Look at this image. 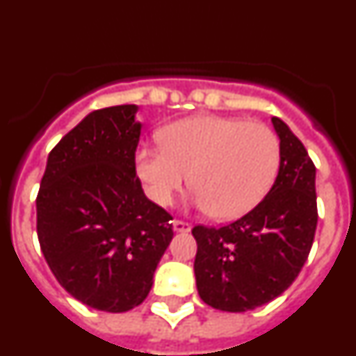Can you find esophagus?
<instances>
[{"label":"esophagus","mask_w":356,"mask_h":356,"mask_svg":"<svg viewBox=\"0 0 356 356\" xmlns=\"http://www.w3.org/2000/svg\"><path fill=\"white\" fill-rule=\"evenodd\" d=\"M172 228H175V232H178V234H187V232H191L193 225L187 221H180V219H176V221L172 222Z\"/></svg>","instance_id":"esophagus-1"}]
</instances>
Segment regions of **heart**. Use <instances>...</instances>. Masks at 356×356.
Masks as SVG:
<instances>
[{"label":"heart","mask_w":356,"mask_h":356,"mask_svg":"<svg viewBox=\"0 0 356 356\" xmlns=\"http://www.w3.org/2000/svg\"><path fill=\"white\" fill-rule=\"evenodd\" d=\"M162 146L140 147L135 168L159 205L188 184L194 203L217 219H237L267 196L280 169L278 135L257 121L194 115L160 130Z\"/></svg>","instance_id":"1"}]
</instances>
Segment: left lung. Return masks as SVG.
I'll list each match as a JSON object with an SVG mask.
<instances>
[{
  "label": "left lung",
  "instance_id": "1",
  "mask_svg": "<svg viewBox=\"0 0 356 356\" xmlns=\"http://www.w3.org/2000/svg\"><path fill=\"white\" fill-rule=\"evenodd\" d=\"M273 127L282 159L267 196L229 225L193 228L197 292L222 312H248L287 291L316 235V165L282 119L273 118Z\"/></svg>",
  "mask_w": 356,
  "mask_h": 356
}]
</instances>
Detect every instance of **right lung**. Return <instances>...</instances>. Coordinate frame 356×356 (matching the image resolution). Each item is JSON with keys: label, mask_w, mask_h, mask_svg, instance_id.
I'll return each mask as SVG.
<instances>
[{"label": "right lung", "mask_w": 356, "mask_h": 356, "mask_svg": "<svg viewBox=\"0 0 356 356\" xmlns=\"http://www.w3.org/2000/svg\"><path fill=\"white\" fill-rule=\"evenodd\" d=\"M137 106L94 110L48 156L37 194L40 250L58 284L103 312L147 298L172 238V216L146 197L135 171Z\"/></svg>", "instance_id": "right-lung-1"}]
</instances>
